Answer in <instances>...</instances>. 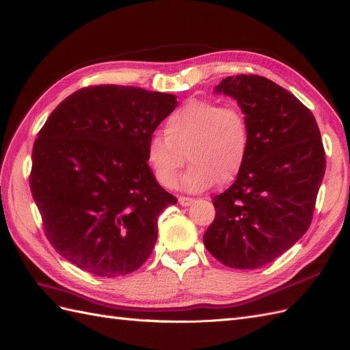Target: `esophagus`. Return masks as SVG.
<instances>
[{
    "mask_svg": "<svg viewBox=\"0 0 350 350\" xmlns=\"http://www.w3.org/2000/svg\"><path fill=\"white\" fill-rule=\"evenodd\" d=\"M192 202H193L192 198H189V196H178V204H180L182 206H189Z\"/></svg>",
    "mask_w": 350,
    "mask_h": 350,
    "instance_id": "1",
    "label": "esophagus"
}]
</instances>
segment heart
Masks as SVG:
<instances>
[{"label": "heart", "instance_id": "1", "mask_svg": "<svg viewBox=\"0 0 350 350\" xmlns=\"http://www.w3.org/2000/svg\"><path fill=\"white\" fill-rule=\"evenodd\" d=\"M249 146L251 131L241 108L191 99L167 117L164 135L149 137L146 161L159 183L173 187L187 155L192 165L183 177V186L191 192H202L218 180H234L246 163Z\"/></svg>", "mask_w": 350, "mask_h": 350}]
</instances>
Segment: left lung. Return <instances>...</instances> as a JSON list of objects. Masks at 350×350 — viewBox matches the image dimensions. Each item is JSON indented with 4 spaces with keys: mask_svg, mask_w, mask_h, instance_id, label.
<instances>
[{
    "mask_svg": "<svg viewBox=\"0 0 350 350\" xmlns=\"http://www.w3.org/2000/svg\"><path fill=\"white\" fill-rule=\"evenodd\" d=\"M215 92L237 99L251 146L234 183L213 198L215 218L204 245L226 267L255 269L284 254L311 226L325 151L311 109L269 79L230 76Z\"/></svg>",
    "mask_w": 350,
    "mask_h": 350,
    "instance_id": "obj_1",
    "label": "left lung"
}]
</instances>
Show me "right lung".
Instances as JSON below:
<instances>
[{
  "instance_id": "right-lung-1",
  "label": "right lung",
  "mask_w": 350,
  "mask_h": 350,
  "mask_svg": "<svg viewBox=\"0 0 350 350\" xmlns=\"http://www.w3.org/2000/svg\"><path fill=\"white\" fill-rule=\"evenodd\" d=\"M176 105L172 94L95 85L49 114L29 185L48 242L68 262L109 278L151 255L157 218L177 199L155 180L146 144Z\"/></svg>"
}]
</instances>
